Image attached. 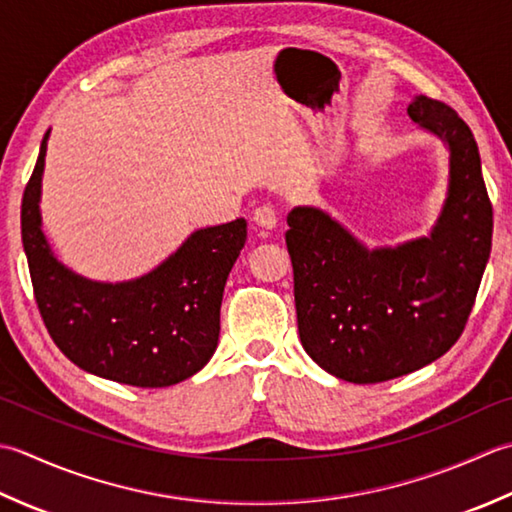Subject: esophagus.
<instances>
[{
	"mask_svg": "<svg viewBox=\"0 0 512 512\" xmlns=\"http://www.w3.org/2000/svg\"><path fill=\"white\" fill-rule=\"evenodd\" d=\"M252 221L260 229H267V232H271V229L278 227V216H276L274 210H271V207H258L254 216H252Z\"/></svg>",
	"mask_w": 512,
	"mask_h": 512,
	"instance_id": "1",
	"label": "esophagus"
}]
</instances>
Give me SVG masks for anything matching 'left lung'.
<instances>
[{
    "instance_id": "1",
    "label": "left lung",
    "mask_w": 512,
    "mask_h": 512,
    "mask_svg": "<svg viewBox=\"0 0 512 512\" xmlns=\"http://www.w3.org/2000/svg\"><path fill=\"white\" fill-rule=\"evenodd\" d=\"M409 117L448 150L446 198L429 236L369 247L320 207L287 216L300 342L327 373L387 382L442 358L462 336L493 241V207L468 125L415 97Z\"/></svg>"
}]
</instances>
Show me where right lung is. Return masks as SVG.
I'll list each match as a JSON object with an SVG mask.
<instances>
[{"label": "right lung", "instance_id": "add662e5", "mask_svg": "<svg viewBox=\"0 0 512 512\" xmlns=\"http://www.w3.org/2000/svg\"><path fill=\"white\" fill-rule=\"evenodd\" d=\"M41 141L22 201V243L44 325L79 369L141 389L192 378L214 356L229 271L247 241L245 218L196 229L148 274L101 283L68 269L41 229Z\"/></svg>", "mask_w": 512, "mask_h": 512}]
</instances>
